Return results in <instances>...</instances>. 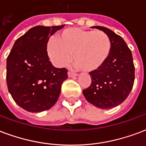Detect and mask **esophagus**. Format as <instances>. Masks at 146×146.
<instances>
[{
  "mask_svg": "<svg viewBox=\"0 0 146 146\" xmlns=\"http://www.w3.org/2000/svg\"><path fill=\"white\" fill-rule=\"evenodd\" d=\"M78 76V74H76V73H74L73 72H68V76L69 77H76V76Z\"/></svg>",
  "mask_w": 146,
  "mask_h": 146,
  "instance_id": "34e87169",
  "label": "esophagus"
}]
</instances>
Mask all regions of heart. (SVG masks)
Masks as SVG:
<instances>
[{"label": "heart", "instance_id": "heart-1", "mask_svg": "<svg viewBox=\"0 0 146 146\" xmlns=\"http://www.w3.org/2000/svg\"><path fill=\"white\" fill-rule=\"evenodd\" d=\"M111 52V42L105 32L80 28L66 29L47 44V52L54 65L65 66L73 54L74 66L86 72L102 67Z\"/></svg>", "mask_w": 146, "mask_h": 146}]
</instances>
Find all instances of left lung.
Listing matches in <instances>:
<instances>
[{"label":"left lung","instance_id":"left-lung-1","mask_svg":"<svg viewBox=\"0 0 146 146\" xmlns=\"http://www.w3.org/2000/svg\"><path fill=\"white\" fill-rule=\"evenodd\" d=\"M105 32L111 42L108 60L99 70L90 73L91 84L83 90L86 100L94 106L110 109L128 98L135 80L132 54L122 38L102 26H94Z\"/></svg>","mask_w":146,"mask_h":146}]
</instances>
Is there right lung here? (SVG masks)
<instances>
[{"label": "right lung", "instance_id": "right-lung-1", "mask_svg": "<svg viewBox=\"0 0 146 146\" xmlns=\"http://www.w3.org/2000/svg\"><path fill=\"white\" fill-rule=\"evenodd\" d=\"M63 27H33L16 40L7 57L8 91L27 111L38 113L51 108L67 79V70L54 67L47 54L48 38Z\"/></svg>", "mask_w": 146, "mask_h": 146}]
</instances>
